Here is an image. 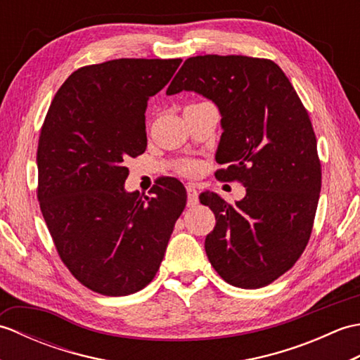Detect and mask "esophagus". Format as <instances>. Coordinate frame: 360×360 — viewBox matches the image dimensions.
<instances>
[{
  "instance_id": "1",
  "label": "esophagus",
  "mask_w": 360,
  "mask_h": 360,
  "mask_svg": "<svg viewBox=\"0 0 360 360\" xmlns=\"http://www.w3.org/2000/svg\"><path fill=\"white\" fill-rule=\"evenodd\" d=\"M200 202V196H198V190L195 186L188 184L187 186V205L188 207H195V205Z\"/></svg>"
}]
</instances>
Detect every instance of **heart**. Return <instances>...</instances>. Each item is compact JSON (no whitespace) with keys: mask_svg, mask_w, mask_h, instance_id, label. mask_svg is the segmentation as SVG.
I'll list each match as a JSON object with an SVG mask.
<instances>
[{"mask_svg":"<svg viewBox=\"0 0 360 360\" xmlns=\"http://www.w3.org/2000/svg\"><path fill=\"white\" fill-rule=\"evenodd\" d=\"M195 170H196V165H195V164L190 162V164H187V165H186V172H188V173H193Z\"/></svg>","mask_w":360,"mask_h":360,"instance_id":"obj_1","label":"heart"}]
</instances>
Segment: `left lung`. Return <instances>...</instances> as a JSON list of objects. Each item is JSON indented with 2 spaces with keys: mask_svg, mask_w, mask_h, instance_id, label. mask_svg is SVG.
I'll list each match as a JSON object with an SVG mask.
<instances>
[{
  "mask_svg": "<svg viewBox=\"0 0 360 360\" xmlns=\"http://www.w3.org/2000/svg\"><path fill=\"white\" fill-rule=\"evenodd\" d=\"M181 91L218 106L215 159L227 168L217 178L246 187L233 205L213 192L200 196L217 219L205 254L231 285L263 288L295 264L314 223L322 168L308 112L280 66L264 58L190 57L167 96Z\"/></svg>",
  "mask_w": 360,
  "mask_h": 360,
  "instance_id": "8db88e82",
  "label": "left lung"
}]
</instances>
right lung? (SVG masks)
I'll list each match as a JSON object with an SVG mask.
<instances>
[{
    "label": "right lung",
    "mask_w": 360,
    "mask_h": 360,
    "mask_svg": "<svg viewBox=\"0 0 360 360\" xmlns=\"http://www.w3.org/2000/svg\"><path fill=\"white\" fill-rule=\"evenodd\" d=\"M181 58H117L72 72L38 141V201L68 269L94 292L119 297L155 278L186 188L164 178L153 196L127 192L128 158L147 148L145 111Z\"/></svg>",
    "instance_id": "add662e5"
}]
</instances>
